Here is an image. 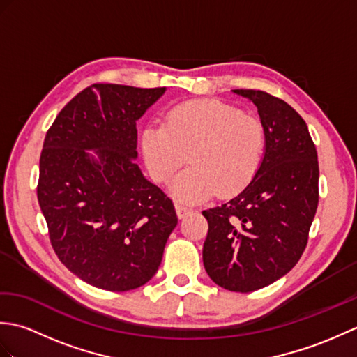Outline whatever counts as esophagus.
<instances>
[{"instance_id": "esophagus-1", "label": "esophagus", "mask_w": 357, "mask_h": 357, "mask_svg": "<svg viewBox=\"0 0 357 357\" xmlns=\"http://www.w3.org/2000/svg\"><path fill=\"white\" fill-rule=\"evenodd\" d=\"M174 208H176V215H178L179 219H184L185 216H188L193 211L190 207L183 206V204H176V206H174Z\"/></svg>"}]
</instances>
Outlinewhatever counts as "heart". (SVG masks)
<instances>
[{
    "instance_id": "heart-1",
    "label": "heart",
    "mask_w": 357,
    "mask_h": 357,
    "mask_svg": "<svg viewBox=\"0 0 357 357\" xmlns=\"http://www.w3.org/2000/svg\"><path fill=\"white\" fill-rule=\"evenodd\" d=\"M265 128L255 116L216 100L188 101L173 107L162 127L142 133L144 161L156 183H167L187 161L190 165L170 184L181 202H201L216 190H242L259 170Z\"/></svg>"
}]
</instances>
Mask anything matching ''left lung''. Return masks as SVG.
Listing matches in <instances>:
<instances>
[{
	"mask_svg": "<svg viewBox=\"0 0 357 357\" xmlns=\"http://www.w3.org/2000/svg\"><path fill=\"white\" fill-rule=\"evenodd\" d=\"M265 128V151L250 184L229 202L204 210L207 275L230 291L250 293L290 271L307 247L319 201V164L305 121L262 90L236 89Z\"/></svg>",
	"mask_w": 357,
	"mask_h": 357,
	"instance_id": "8db88e82",
	"label": "left lung"
}]
</instances>
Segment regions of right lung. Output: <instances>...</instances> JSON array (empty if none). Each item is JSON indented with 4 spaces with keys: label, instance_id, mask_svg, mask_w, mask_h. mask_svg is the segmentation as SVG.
<instances>
[{
    "label": "right lung",
    "instance_id": "right-lung-1",
    "mask_svg": "<svg viewBox=\"0 0 357 357\" xmlns=\"http://www.w3.org/2000/svg\"><path fill=\"white\" fill-rule=\"evenodd\" d=\"M164 92L93 84L45 135L36 193L52 247L73 275L102 290L149 282L178 224L172 199L135 162L136 121Z\"/></svg>",
    "mask_w": 357,
    "mask_h": 357
}]
</instances>
